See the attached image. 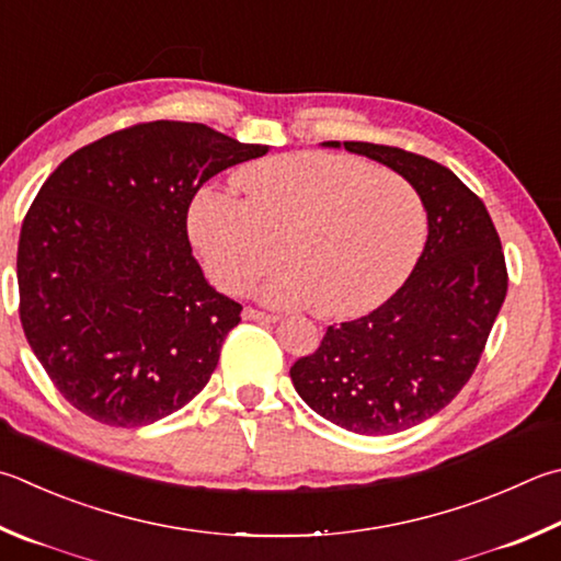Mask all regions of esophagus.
Here are the masks:
<instances>
[{"label": "esophagus", "mask_w": 561, "mask_h": 561, "mask_svg": "<svg viewBox=\"0 0 561 561\" xmlns=\"http://www.w3.org/2000/svg\"><path fill=\"white\" fill-rule=\"evenodd\" d=\"M242 319L245 321H260V323H277L279 321V316H274V313H264V311H257V309H245L242 311Z\"/></svg>", "instance_id": "obj_1"}]
</instances>
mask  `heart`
<instances>
[{
	"label": "heart",
	"mask_w": 561,
	"mask_h": 561,
	"mask_svg": "<svg viewBox=\"0 0 561 561\" xmlns=\"http://www.w3.org/2000/svg\"><path fill=\"white\" fill-rule=\"evenodd\" d=\"M242 198L201 191L188 232L210 279L250 291L279 260L264 301L307 307L329 319L378 309L414 270L426 238L420 193L400 174L348 154L294 151L236 171Z\"/></svg>",
	"instance_id": "b5f03b06"
}]
</instances>
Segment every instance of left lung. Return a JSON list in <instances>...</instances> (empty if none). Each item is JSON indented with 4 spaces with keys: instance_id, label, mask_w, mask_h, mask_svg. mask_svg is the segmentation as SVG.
<instances>
[{
    "instance_id": "1",
    "label": "left lung",
    "mask_w": 561,
    "mask_h": 561,
    "mask_svg": "<svg viewBox=\"0 0 561 561\" xmlns=\"http://www.w3.org/2000/svg\"><path fill=\"white\" fill-rule=\"evenodd\" d=\"M407 179L426 210L424 250L382 307L329 325L291 365L294 390L355 434H397L442 412L471 378L507 294L505 254L483 201L451 169L370 141H323Z\"/></svg>"
}]
</instances>
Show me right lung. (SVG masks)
I'll return each mask as SVG.
<instances>
[{
	"label": "right lung",
	"instance_id": "add662e5",
	"mask_svg": "<svg viewBox=\"0 0 561 561\" xmlns=\"http://www.w3.org/2000/svg\"><path fill=\"white\" fill-rule=\"evenodd\" d=\"M267 151L159 119L78 149L46 179L19 236V316L78 412L129 430L206 387L242 307L203 277L188 206L208 179Z\"/></svg>",
	"mask_w": 561,
	"mask_h": 561
}]
</instances>
